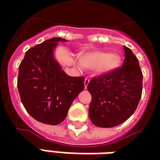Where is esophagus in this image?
<instances>
[{
  "label": "esophagus",
  "mask_w": 160,
  "mask_h": 160,
  "mask_svg": "<svg viewBox=\"0 0 160 160\" xmlns=\"http://www.w3.org/2000/svg\"><path fill=\"white\" fill-rule=\"evenodd\" d=\"M89 82H90V80H89L88 78H86V79H85V81H84V85H85V88H86V89L87 88V86H88Z\"/></svg>",
  "instance_id": "34e87169"
}]
</instances>
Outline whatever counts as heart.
I'll list each match as a JSON object with an SVG mask.
<instances>
[{
  "mask_svg": "<svg viewBox=\"0 0 160 160\" xmlns=\"http://www.w3.org/2000/svg\"><path fill=\"white\" fill-rule=\"evenodd\" d=\"M80 62L87 69H95L98 73H108L118 69L122 64V59L114 54L92 51L80 55Z\"/></svg>",
  "mask_w": 160,
  "mask_h": 160,
  "instance_id": "heart-1",
  "label": "heart"
}]
</instances>
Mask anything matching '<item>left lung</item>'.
Returning <instances> with one entry per match:
<instances>
[{"instance_id": "1", "label": "left lung", "mask_w": 160, "mask_h": 160, "mask_svg": "<svg viewBox=\"0 0 160 160\" xmlns=\"http://www.w3.org/2000/svg\"><path fill=\"white\" fill-rule=\"evenodd\" d=\"M125 59L113 72L94 77L87 86L92 95L89 117L101 128L122 123L136 110L142 92V72L136 56L124 46Z\"/></svg>"}]
</instances>
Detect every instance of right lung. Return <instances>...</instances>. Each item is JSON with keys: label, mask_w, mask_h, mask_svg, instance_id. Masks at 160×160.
Segmentation results:
<instances>
[{"label": "right lung", "mask_w": 160, "mask_h": 160, "mask_svg": "<svg viewBox=\"0 0 160 160\" xmlns=\"http://www.w3.org/2000/svg\"><path fill=\"white\" fill-rule=\"evenodd\" d=\"M62 38H53L26 51L19 67L18 90L26 111L49 125L61 123L74 98L83 91L85 78L68 76L54 57Z\"/></svg>", "instance_id": "1"}]
</instances>
